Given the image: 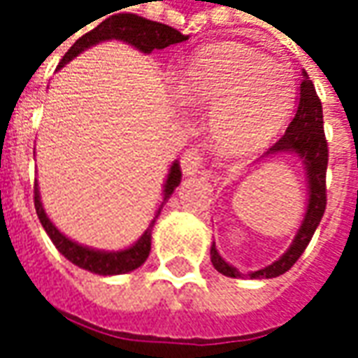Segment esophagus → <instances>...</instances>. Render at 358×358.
<instances>
[{
    "label": "esophagus",
    "mask_w": 358,
    "mask_h": 358,
    "mask_svg": "<svg viewBox=\"0 0 358 358\" xmlns=\"http://www.w3.org/2000/svg\"><path fill=\"white\" fill-rule=\"evenodd\" d=\"M201 169H203V153L196 148H189L181 155V171L189 177V175H196Z\"/></svg>",
    "instance_id": "esophagus-1"
}]
</instances>
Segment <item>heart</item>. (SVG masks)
<instances>
[{"instance_id": "b5f03b06", "label": "heart", "mask_w": 358, "mask_h": 358, "mask_svg": "<svg viewBox=\"0 0 358 358\" xmlns=\"http://www.w3.org/2000/svg\"><path fill=\"white\" fill-rule=\"evenodd\" d=\"M175 92L191 108L210 110V134L222 150L242 153L282 129L296 96L289 69L260 50L224 41L199 50L175 76Z\"/></svg>"}]
</instances>
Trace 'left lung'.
<instances>
[{"mask_svg": "<svg viewBox=\"0 0 358 358\" xmlns=\"http://www.w3.org/2000/svg\"><path fill=\"white\" fill-rule=\"evenodd\" d=\"M282 151H294L306 163L309 177V207L303 218V224L297 232L296 241L289 246L280 260L266 266L258 272H252L250 278H275V275L285 274L294 264L299 260V256L308 248L309 241L313 238L315 229L323 218L325 207H327V162H329V148H327V138L323 129V108L319 100L315 86L308 78V73H303V80L299 86V98H297V112L285 134L275 141L266 155L270 153H282ZM210 262L215 270L229 278H241L236 268H232L218 256L217 248L213 244L210 248Z\"/></svg>", "mask_w": 358, "mask_h": 358, "instance_id": "obj_1", "label": "left lung"}]
</instances>
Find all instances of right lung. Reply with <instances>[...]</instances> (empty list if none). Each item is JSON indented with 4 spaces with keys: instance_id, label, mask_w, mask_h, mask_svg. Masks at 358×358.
<instances>
[{
    "instance_id": "obj_1",
    "label": "right lung",
    "mask_w": 358,
    "mask_h": 358,
    "mask_svg": "<svg viewBox=\"0 0 358 358\" xmlns=\"http://www.w3.org/2000/svg\"><path fill=\"white\" fill-rule=\"evenodd\" d=\"M106 39H120L126 41L129 45H134L136 49H140L141 52H151L153 49H165L169 45L175 43H183L189 37L181 35L177 29L169 27V25H163L157 21H150V19H143L140 15H134V13H120V15H112L104 19L98 27L92 31L84 33L80 39L74 43L71 49L66 50V55L62 57L59 62V69L64 66L66 62L74 59L78 52H83L84 49L92 47L96 43ZM181 183V167L179 163L171 165V171L167 177V183H165V196H163L162 207L165 205V201L173 195V191ZM33 199H35V208H37V217H39L43 229L47 230V234L50 236L52 244L57 246V250L61 252L66 260H71L74 266L84 268L88 272H94L100 275H114V274H126L131 272L136 268H140L141 264L145 262V258L150 256L151 250V227L155 222H151V227L141 236L140 241L136 242L131 248L122 252H100V250H90L86 246H80L76 242L69 241L64 234H61L59 230L55 229V224L50 222L45 210L41 207L39 201V191H37V185H35V191H33ZM162 207L157 210V215L162 213Z\"/></svg>"
}]
</instances>
